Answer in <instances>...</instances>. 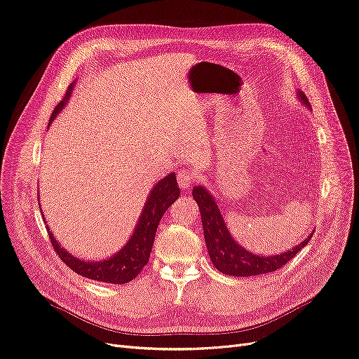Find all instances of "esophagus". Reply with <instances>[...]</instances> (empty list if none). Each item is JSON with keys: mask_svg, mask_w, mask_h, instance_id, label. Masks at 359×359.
<instances>
[{"mask_svg": "<svg viewBox=\"0 0 359 359\" xmlns=\"http://www.w3.org/2000/svg\"><path fill=\"white\" fill-rule=\"evenodd\" d=\"M195 180H196L195 171L189 168H183L177 173V183L182 189H189Z\"/></svg>", "mask_w": 359, "mask_h": 359, "instance_id": "34e87169", "label": "esophagus"}]
</instances>
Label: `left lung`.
<instances>
[{
	"instance_id": "left-lung-1",
	"label": "left lung",
	"mask_w": 359,
	"mask_h": 359,
	"mask_svg": "<svg viewBox=\"0 0 359 359\" xmlns=\"http://www.w3.org/2000/svg\"><path fill=\"white\" fill-rule=\"evenodd\" d=\"M298 97L306 107H311L304 93L298 92ZM192 195L201 211V220L202 227H204L205 245L208 249L210 258L214 264V267L227 276L249 277L276 271L286 266V264L311 241V238H313L314 231H311V235H308V238L302 243L280 255H255L252 252H249L248 249L238 245L236 241L231 238L229 229L223 220V215L220 210H218L217 202L210 195V192L204 189V186H195Z\"/></svg>"
}]
</instances>
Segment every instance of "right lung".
I'll list each match as a JSON object with an SVG mask.
<instances>
[{"mask_svg":"<svg viewBox=\"0 0 359 359\" xmlns=\"http://www.w3.org/2000/svg\"><path fill=\"white\" fill-rule=\"evenodd\" d=\"M72 88H73V83L69 86L65 98L58 102L55 110L53 111L50 124L55 118V116L63 110V107L70 98ZM179 195H180V188L177 186L175 173H170L168 176H165L155 184L147 199L144 211L141 217H139V222L133 230V235L130 236L128 243L124 245V248H121L116 255L110 258L98 261V262H90V261L76 258L70 255L67 251H65L63 246L55 241L54 235L48 227V236L51 239L54 251L58 254L61 261H63L70 270L86 278L98 280V282L113 283V285L128 283L141 273V270L148 264L151 249L154 245L155 231H157L161 217L168 210V207L179 198Z\"/></svg>","mask_w":359,"mask_h":359,"instance_id":"add662e5","label":"right lung"}]
</instances>
